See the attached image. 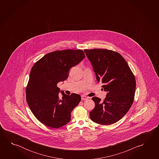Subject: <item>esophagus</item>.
Here are the masks:
<instances>
[{
    "instance_id": "1",
    "label": "esophagus",
    "mask_w": 159,
    "mask_h": 159,
    "mask_svg": "<svg viewBox=\"0 0 159 159\" xmlns=\"http://www.w3.org/2000/svg\"><path fill=\"white\" fill-rule=\"evenodd\" d=\"M88 97L85 96V95H82V96H81V100H86L87 99H88Z\"/></svg>"
}]
</instances>
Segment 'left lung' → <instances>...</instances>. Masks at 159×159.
<instances>
[{
	"mask_svg": "<svg viewBox=\"0 0 159 159\" xmlns=\"http://www.w3.org/2000/svg\"><path fill=\"white\" fill-rule=\"evenodd\" d=\"M98 83L107 91L103 102L93 97L95 106L90 112L92 121L103 125L120 120L133 104L136 80L128 63L117 52L103 49H85Z\"/></svg>",
	"mask_w": 159,
	"mask_h": 159,
	"instance_id": "obj_1",
	"label": "left lung"
}]
</instances>
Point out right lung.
<instances>
[{"instance_id": "1", "label": "right lung", "mask_w": 159, "mask_h": 159, "mask_svg": "<svg viewBox=\"0 0 159 159\" xmlns=\"http://www.w3.org/2000/svg\"><path fill=\"white\" fill-rule=\"evenodd\" d=\"M85 57L82 50H57L45 55L31 68L26 102L31 112L44 125L59 128L70 121L71 112L80 102L81 96L60 91L57 84L68 78L70 69Z\"/></svg>"}]
</instances>
